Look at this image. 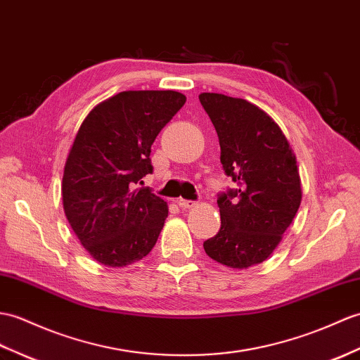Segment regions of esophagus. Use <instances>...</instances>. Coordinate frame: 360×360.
I'll use <instances>...</instances> for the list:
<instances>
[{"mask_svg":"<svg viewBox=\"0 0 360 360\" xmlns=\"http://www.w3.org/2000/svg\"><path fill=\"white\" fill-rule=\"evenodd\" d=\"M178 205H179L181 208H191V207L196 205V202H195V200H188V199L179 198V199H178Z\"/></svg>","mask_w":360,"mask_h":360,"instance_id":"obj_1","label":"esophagus"}]
</instances>
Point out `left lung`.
Segmentation results:
<instances>
[{
    "label": "left lung",
    "instance_id": "1",
    "mask_svg": "<svg viewBox=\"0 0 360 360\" xmlns=\"http://www.w3.org/2000/svg\"><path fill=\"white\" fill-rule=\"evenodd\" d=\"M221 146V164L238 188L218 195L221 229L205 253L230 269L264 262L293 222L302 199L296 156L279 125L257 105L200 94Z\"/></svg>",
    "mask_w": 360,
    "mask_h": 360
}]
</instances>
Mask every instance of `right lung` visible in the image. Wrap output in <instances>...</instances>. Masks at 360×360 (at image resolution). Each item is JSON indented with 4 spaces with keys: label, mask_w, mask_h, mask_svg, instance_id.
Returning a JSON list of instances; mask_svg holds the SVG:
<instances>
[{
    "label": "right lung",
    "mask_w": 360,
    "mask_h": 360,
    "mask_svg": "<svg viewBox=\"0 0 360 360\" xmlns=\"http://www.w3.org/2000/svg\"><path fill=\"white\" fill-rule=\"evenodd\" d=\"M186 96L173 90H129L98 104L73 141L63 176L64 212L90 256L125 266L147 256L169 214L148 187L152 144Z\"/></svg>",
    "instance_id": "obj_1"
}]
</instances>
